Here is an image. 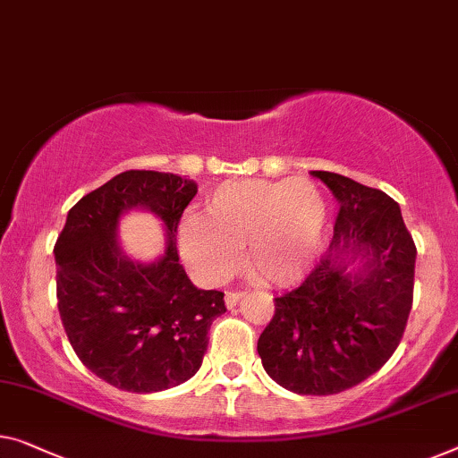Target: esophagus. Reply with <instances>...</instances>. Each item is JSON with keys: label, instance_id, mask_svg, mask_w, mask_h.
Instances as JSON below:
<instances>
[{"label": "esophagus", "instance_id": "obj_1", "mask_svg": "<svg viewBox=\"0 0 458 458\" xmlns=\"http://www.w3.org/2000/svg\"><path fill=\"white\" fill-rule=\"evenodd\" d=\"M244 296V292H226V306L228 309H234V306L238 304V300H241Z\"/></svg>", "mask_w": 458, "mask_h": 458}]
</instances>
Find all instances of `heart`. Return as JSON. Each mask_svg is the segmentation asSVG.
<instances>
[{
  "label": "heart",
  "mask_w": 458,
  "mask_h": 458,
  "mask_svg": "<svg viewBox=\"0 0 458 458\" xmlns=\"http://www.w3.org/2000/svg\"><path fill=\"white\" fill-rule=\"evenodd\" d=\"M327 220L320 189L306 179L230 181L206 199V217L187 214L179 249L203 284H217L244 261L259 282L294 285L315 263Z\"/></svg>",
  "instance_id": "heart-1"
}]
</instances>
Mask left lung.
<instances>
[{"label":"left lung","instance_id":"left-lung-1","mask_svg":"<svg viewBox=\"0 0 458 458\" xmlns=\"http://www.w3.org/2000/svg\"><path fill=\"white\" fill-rule=\"evenodd\" d=\"M339 214L329 250L302 284L273 300L257 344L263 368L298 394H335L380 370L403 337L413 304L415 250L397 201L378 189L312 170ZM360 259V270L346 265Z\"/></svg>","mask_w":458,"mask_h":458}]
</instances>
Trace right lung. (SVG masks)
Instances as JSON below:
<instances>
[{
  "label": "right lung",
  "mask_w": 458,
  "mask_h": 458,
  "mask_svg": "<svg viewBox=\"0 0 458 458\" xmlns=\"http://www.w3.org/2000/svg\"><path fill=\"white\" fill-rule=\"evenodd\" d=\"M195 195L179 174L127 170L81 197L55 242L67 339L88 370L121 391L158 393L195 377L209 327L226 312L224 292L197 290L179 263L176 228ZM133 207L165 222L169 247L158 262L120 252L118 217Z\"/></svg>",
  "instance_id": "1"
}]
</instances>
